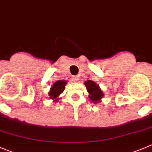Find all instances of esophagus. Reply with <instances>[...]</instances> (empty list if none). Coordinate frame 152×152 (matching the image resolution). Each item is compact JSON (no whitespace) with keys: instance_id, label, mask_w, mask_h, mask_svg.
I'll return each instance as SVG.
<instances>
[{"instance_id":"34e87169","label":"esophagus","mask_w":152,"mask_h":152,"mask_svg":"<svg viewBox=\"0 0 152 152\" xmlns=\"http://www.w3.org/2000/svg\"><path fill=\"white\" fill-rule=\"evenodd\" d=\"M72 80L73 82H77L79 80V78H78V77H77V76H76V77H72Z\"/></svg>"}]
</instances>
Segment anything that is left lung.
Segmentation results:
<instances>
[{
    "mask_svg": "<svg viewBox=\"0 0 152 152\" xmlns=\"http://www.w3.org/2000/svg\"><path fill=\"white\" fill-rule=\"evenodd\" d=\"M84 85L86 86V90L89 93V98L90 99L91 102H93L94 104L100 103L103 97L104 96V94L99 85L90 80L85 81Z\"/></svg>",
    "mask_w": 152,
    "mask_h": 152,
    "instance_id": "obj_1",
    "label": "left lung"
}]
</instances>
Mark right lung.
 <instances>
[{
	"instance_id": "1",
	"label": "right lung",
	"mask_w": 152,
	"mask_h": 152,
	"mask_svg": "<svg viewBox=\"0 0 152 152\" xmlns=\"http://www.w3.org/2000/svg\"><path fill=\"white\" fill-rule=\"evenodd\" d=\"M67 81L66 80H57L53 83L48 92L49 99L53 102H57L60 100V95L64 91Z\"/></svg>"
}]
</instances>
